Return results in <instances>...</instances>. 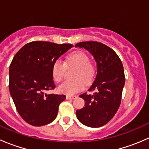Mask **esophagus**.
Segmentation results:
<instances>
[{"label": "esophagus", "instance_id": "obj_1", "mask_svg": "<svg viewBox=\"0 0 149 149\" xmlns=\"http://www.w3.org/2000/svg\"><path fill=\"white\" fill-rule=\"evenodd\" d=\"M76 96H69V95H67L66 96V99L67 100H74V99H76Z\"/></svg>", "mask_w": 149, "mask_h": 149}]
</instances>
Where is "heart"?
I'll list each match as a JSON object with an SVG mask.
<instances>
[{
    "label": "heart",
    "instance_id": "heart-1",
    "mask_svg": "<svg viewBox=\"0 0 149 149\" xmlns=\"http://www.w3.org/2000/svg\"><path fill=\"white\" fill-rule=\"evenodd\" d=\"M89 61V56L82 51H77L69 55L66 58L65 63L61 60L55 61L52 67V76L56 82H61L63 79L66 65L77 68L74 76V79L76 80L66 81L61 84L58 87L60 93L73 95L84 89V82L86 84H89L93 81L96 69Z\"/></svg>",
    "mask_w": 149,
    "mask_h": 149
}]
</instances>
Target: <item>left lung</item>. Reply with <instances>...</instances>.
I'll return each mask as SVG.
<instances>
[{"mask_svg": "<svg viewBox=\"0 0 149 149\" xmlns=\"http://www.w3.org/2000/svg\"><path fill=\"white\" fill-rule=\"evenodd\" d=\"M75 47L91 52L97 65V76L88 90L94 93L81 94L85 107L76 111V116L85 125L101 127L113 118L120 105L125 81L123 63L112 48L101 42H81Z\"/></svg>", "mask_w": 149, "mask_h": 149, "instance_id": "left-lung-1", "label": "left lung"}]
</instances>
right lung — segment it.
Returning a JSON list of instances; mask_svg holds the SVG:
<instances>
[{
	"instance_id": "1",
	"label": "right lung",
	"mask_w": 149,
	"mask_h": 149,
	"mask_svg": "<svg viewBox=\"0 0 149 149\" xmlns=\"http://www.w3.org/2000/svg\"><path fill=\"white\" fill-rule=\"evenodd\" d=\"M73 47L34 41L22 47L9 68V91L20 116L33 126L49 124L56 118L65 95L46 94L55 88L52 67L55 61Z\"/></svg>"
}]
</instances>
